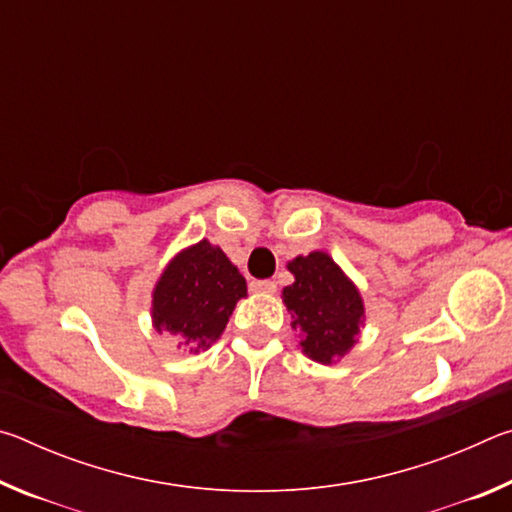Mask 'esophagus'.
Returning a JSON list of instances; mask_svg holds the SVG:
<instances>
[{
	"label": "esophagus",
	"mask_w": 512,
	"mask_h": 512,
	"mask_svg": "<svg viewBox=\"0 0 512 512\" xmlns=\"http://www.w3.org/2000/svg\"><path fill=\"white\" fill-rule=\"evenodd\" d=\"M275 282H271V280H253L250 282V291H255V293H275Z\"/></svg>",
	"instance_id": "esophagus-1"
}]
</instances>
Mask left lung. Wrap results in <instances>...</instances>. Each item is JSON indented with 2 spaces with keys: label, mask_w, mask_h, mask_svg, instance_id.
Masks as SVG:
<instances>
[{
  "label": "left lung",
  "mask_w": 512,
  "mask_h": 512,
  "mask_svg": "<svg viewBox=\"0 0 512 512\" xmlns=\"http://www.w3.org/2000/svg\"><path fill=\"white\" fill-rule=\"evenodd\" d=\"M293 284L282 289L300 350L311 361L332 366L357 345L366 320L363 298L343 268L325 250L293 257Z\"/></svg>",
  "instance_id": "1"
}]
</instances>
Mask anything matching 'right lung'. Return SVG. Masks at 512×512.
I'll use <instances>...</instances> for the list:
<instances>
[{"label": "right lung", "instance_id": "add662e5", "mask_svg": "<svg viewBox=\"0 0 512 512\" xmlns=\"http://www.w3.org/2000/svg\"><path fill=\"white\" fill-rule=\"evenodd\" d=\"M246 291L239 268L219 246L201 239L173 255L155 282L153 327L176 336L178 348L198 354L223 334Z\"/></svg>", "mask_w": 512, "mask_h": 512}]
</instances>
